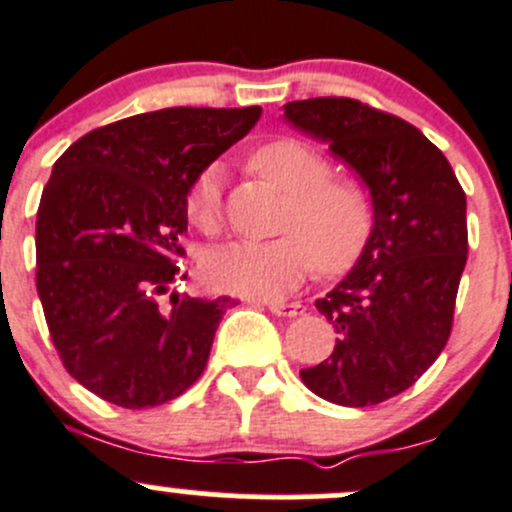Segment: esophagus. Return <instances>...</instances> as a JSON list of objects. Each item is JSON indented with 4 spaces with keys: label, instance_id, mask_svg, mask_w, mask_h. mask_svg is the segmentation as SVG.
<instances>
[{
    "label": "esophagus",
    "instance_id": "1",
    "mask_svg": "<svg viewBox=\"0 0 512 512\" xmlns=\"http://www.w3.org/2000/svg\"><path fill=\"white\" fill-rule=\"evenodd\" d=\"M267 309H270L274 316H287V319L304 314V306H301L299 301H270Z\"/></svg>",
    "mask_w": 512,
    "mask_h": 512
}]
</instances>
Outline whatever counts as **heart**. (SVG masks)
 Instances as JSON below:
<instances>
[{
	"label": "heart",
	"mask_w": 512,
	"mask_h": 512,
	"mask_svg": "<svg viewBox=\"0 0 512 512\" xmlns=\"http://www.w3.org/2000/svg\"><path fill=\"white\" fill-rule=\"evenodd\" d=\"M252 166L289 193L282 215L284 235L265 242H230L203 260V277L218 292L247 299H277L314 270L348 267L368 240L370 203L351 179H333L324 154L306 142L282 137L265 144ZM223 171L208 166L193 181L186 198L188 218L206 233L220 228Z\"/></svg>",
	"instance_id": "heart-1"
}]
</instances>
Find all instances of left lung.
<instances>
[{
  "instance_id": "left-lung-1",
  "label": "left lung",
  "mask_w": 512,
  "mask_h": 512,
  "mask_svg": "<svg viewBox=\"0 0 512 512\" xmlns=\"http://www.w3.org/2000/svg\"><path fill=\"white\" fill-rule=\"evenodd\" d=\"M284 122L326 144L373 203L353 270L316 299L338 333L331 358L299 375L333 405H378L417 383L449 341L469 252L466 193L417 127L360 100L287 102Z\"/></svg>"
}]
</instances>
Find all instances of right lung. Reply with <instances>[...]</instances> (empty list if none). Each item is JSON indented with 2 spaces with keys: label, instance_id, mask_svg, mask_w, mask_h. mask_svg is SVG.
I'll return each mask as SVG.
<instances>
[{
  "label": "right lung",
  "instance_id": "right-lung-1",
  "mask_svg": "<svg viewBox=\"0 0 512 512\" xmlns=\"http://www.w3.org/2000/svg\"><path fill=\"white\" fill-rule=\"evenodd\" d=\"M262 107H166L98 127L53 164L36 215V289L68 373L127 410L201 378L230 297L171 292L186 274L193 181L257 125Z\"/></svg>",
  "mask_w": 512,
  "mask_h": 512
}]
</instances>
